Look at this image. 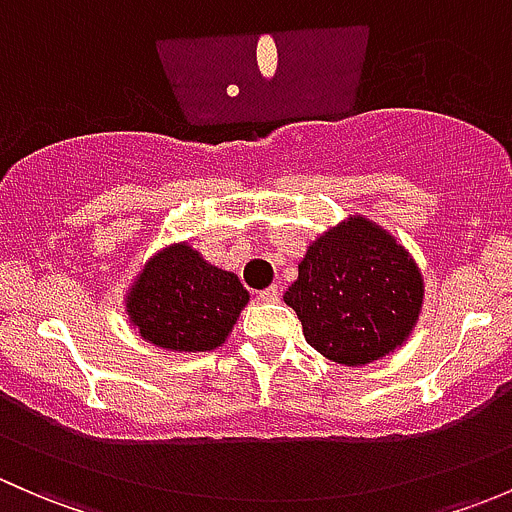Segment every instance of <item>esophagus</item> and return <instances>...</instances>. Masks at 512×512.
Masks as SVG:
<instances>
[{
    "label": "esophagus",
    "instance_id": "esophagus-1",
    "mask_svg": "<svg viewBox=\"0 0 512 512\" xmlns=\"http://www.w3.org/2000/svg\"><path fill=\"white\" fill-rule=\"evenodd\" d=\"M277 299H280V289L277 287H267L257 292V302H277Z\"/></svg>",
    "mask_w": 512,
    "mask_h": 512
}]
</instances>
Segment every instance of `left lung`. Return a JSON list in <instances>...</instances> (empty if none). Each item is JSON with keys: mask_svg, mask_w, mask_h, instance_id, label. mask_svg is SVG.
I'll list each match as a JSON object with an SVG mask.
<instances>
[{"mask_svg": "<svg viewBox=\"0 0 512 512\" xmlns=\"http://www.w3.org/2000/svg\"><path fill=\"white\" fill-rule=\"evenodd\" d=\"M285 302L319 354L361 366L406 342L421 312L423 280L389 232L352 218L309 245Z\"/></svg>", "mask_w": 512, "mask_h": 512, "instance_id": "8db88e82", "label": "left lung"}]
</instances>
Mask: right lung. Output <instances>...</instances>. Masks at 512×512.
<instances>
[{
  "mask_svg": "<svg viewBox=\"0 0 512 512\" xmlns=\"http://www.w3.org/2000/svg\"><path fill=\"white\" fill-rule=\"evenodd\" d=\"M250 294L237 275L193 247L158 252L128 294V314L146 342L173 352H210L225 342Z\"/></svg>",
  "mask_w": 512,
  "mask_h": 512,
  "instance_id": "right-lung-1",
  "label": "right lung"
}]
</instances>
